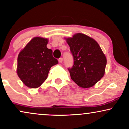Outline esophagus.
I'll list each match as a JSON object with an SVG mask.
<instances>
[{
    "mask_svg": "<svg viewBox=\"0 0 129 129\" xmlns=\"http://www.w3.org/2000/svg\"><path fill=\"white\" fill-rule=\"evenodd\" d=\"M58 61H59V63H62V61H63V58L61 57V58H58Z\"/></svg>",
    "mask_w": 129,
    "mask_h": 129,
    "instance_id": "esophagus-1",
    "label": "esophagus"
}]
</instances>
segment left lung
Segmentation results:
<instances>
[{"label":"left lung","instance_id":"left-lung-1","mask_svg":"<svg viewBox=\"0 0 129 129\" xmlns=\"http://www.w3.org/2000/svg\"><path fill=\"white\" fill-rule=\"evenodd\" d=\"M74 58L68 68L71 79L82 88L93 86L103 77L106 58L98 43L89 36L77 33L66 39Z\"/></svg>","mask_w":129,"mask_h":129}]
</instances>
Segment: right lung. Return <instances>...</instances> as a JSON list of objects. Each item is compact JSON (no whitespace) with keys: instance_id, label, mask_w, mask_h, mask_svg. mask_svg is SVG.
Returning <instances> with one entry per match:
<instances>
[{"instance_id":"add662e5","label":"right lung","mask_w":129,"mask_h":129,"mask_svg":"<svg viewBox=\"0 0 129 129\" xmlns=\"http://www.w3.org/2000/svg\"><path fill=\"white\" fill-rule=\"evenodd\" d=\"M48 39L33 38L19 53L17 74L26 86L38 88L47 78L50 68L58 63L52 51L47 47Z\"/></svg>"}]
</instances>
